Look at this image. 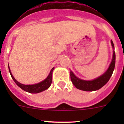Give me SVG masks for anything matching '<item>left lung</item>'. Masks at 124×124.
I'll return each instance as SVG.
<instances>
[{
    "mask_svg": "<svg viewBox=\"0 0 124 124\" xmlns=\"http://www.w3.org/2000/svg\"><path fill=\"white\" fill-rule=\"evenodd\" d=\"M111 44L113 48H114V45L111 41ZM115 64H116V53L115 51L113 52V57L112 60L109 66V68L107 70V71L101 76L100 77L97 78V79L93 80V81H84V80L80 79L78 78L73 72L70 71V76H71V80L72 83L74 84L77 89H79L80 90L85 91H94L101 88L104 86L110 79V76L113 73L114 70L115 68Z\"/></svg>",
    "mask_w": 124,
    "mask_h": 124,
    "instance_id": "obj_1",
    "label": "left lung"
}]
</instances>
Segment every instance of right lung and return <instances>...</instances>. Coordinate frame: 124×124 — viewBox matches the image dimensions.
I'll return each instance as SVG.
<instances>
[{
	"instance_id": "obj_1",
	"label": "right lung",
	"mask_w": 124,
	"mask_h": 124,
	"mask_svg": "<svg viewBox=\"0 0 124 124\" xmlns=\"http://www.w3.org/2000/svg\"><path fill=\"white\" fill-rule=\"evenodd\" d=\"M8 70H9V72L10 73V75L12 78L13 80L14 81L17 86L20 87L22 89L25 91L26 92H28L30 93H39L40 92H42L43 91L46 90L48 88L50 87L51 86V84L52 83V73L53 71L54 70V68H53L51 69V71H50V74H49L48 76L43 81L40 82V83H38V84H32V85H25V84H22L21 83H18L17 80L15 79L12 76V74H11L10 70L9 67H8Z\"/></svg>"
}]
</instances>
